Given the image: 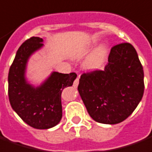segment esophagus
<instances>
[{"label":"esophagus","instance_id":"obj_1","mask_svg":"<svg viewBox=\"0 0 152 152\" xmlns=\"http://www.w3.org/2000/svg\"><path fill=\"white\" fill-rule=\"evenodd\" d=\"M79 78H80V76H78L76 77V79L75 80V81H74V83H73V86H74L75 88L77 87V86L79 84Z\"/></svg>","mask_w":152,"mask_h":152}]
</instances>
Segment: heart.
Masks as SVG:
<instances>
[{
  "instance_id": "b5f03b06",
  "label": "heart",
  "mask_w": 152,
  "mask_h": 152,
  "mask_svg": "<svg viewBox=\"0 0 152 152\" xmlns=\"http://www.w3.org/2000/svg\"><path fill=\"white\" fill-rule=\"evenodd\" d=\"M106 55V50L104 46L98 48L95 54L86 61V66L88 69H97L104 62V59Z\"/></svg>"
}]
</instances>
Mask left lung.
<instances>
[{"label": "left lung", "mask_w": 152, "mask_h": 152, "mask_svg": "<svg viewBox=\"0 0 152 152\" xmlns=\"http://www.w3.org/2000/svg\"><path fill=\"white\" fill-rule=\"evenodd\" d=\"M144 88V72L137 50L130 43H121L111 49L104 71L80 76L78 91L94 121L113 125L132 113Z\"/></svg>", "instance_id": "8db88e82"}]
</instances>
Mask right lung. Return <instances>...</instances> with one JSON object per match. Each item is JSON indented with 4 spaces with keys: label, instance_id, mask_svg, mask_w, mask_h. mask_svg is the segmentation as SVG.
<instances>
[{
    "label": "right lung",
    "instance_id": "1",
    "mask_svg": "<svg viewBox=\"0 0 152 152\" xmlns=\"http://www.w3.org/2000/svg\"><path fill=\"white\" fill-rule=\"evenodd\" d=\"M43 39L31 37L20 46L8 74V96L12 109L30 126L49 129L62 117L61 91L72 86L76 74L54 72L41 86L27 82L26 69L29 58L43 45Z\"/></svg>",
    "mask_w": 152,
    "mask_h": 152
}]
</instances>
